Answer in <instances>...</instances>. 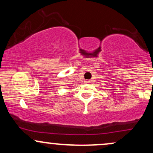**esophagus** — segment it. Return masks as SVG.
Segmentation results:
<instances>
[{
    "label": "esophagus",
    "mask_w": 153,
    "mask_h": 153,
    "mask_svg": "<svg viewBox=\"0 0 153 153\" xmlns=\"http://www.w3.org/2000/svg\"><path fill=\"white\" fill-rule=\"evenodd\" d=\"M90 82H91L90 80H85V83H90Z\"/></svg>",
    "instance_id": "34e87169"
}]
</instances>
